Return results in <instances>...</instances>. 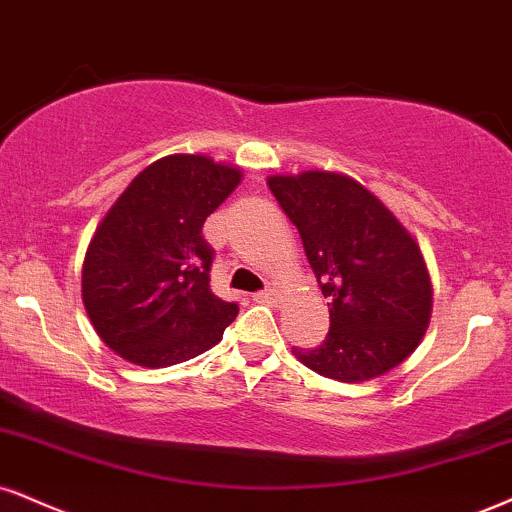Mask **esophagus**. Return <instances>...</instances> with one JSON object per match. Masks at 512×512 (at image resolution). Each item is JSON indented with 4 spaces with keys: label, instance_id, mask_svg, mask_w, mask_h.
I'll return each instance as SVG.
<instances>
[{
    "label": "esophagus",
    "instance_id": "1",
    "mask_svg": "<svg viewBox=\"0 0 512 512\" xmlns=\"http://www.w3.org/2000/svg\"><path fill=\"white\" fill-rule=\"evenodd\" d=\"M252 300H255V303H267V305H276V303H279V293H276L274 288H269V291H260V293H255V295H252Z\"/></svg>",
    "mask_w": 512,
    "mask_h": 512
}]
</instances>
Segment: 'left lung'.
<instances>
[{
	"instance_id": "left-lung-1",
	"label": "left lung",
	"mask_w": 512,
	"mask_h": 512,
	"mask_svg": "<svg viewBox=\"0 0 512 512\" xmlns=\"http://www.w3.org/2000/svg\"><path fill=\"white\" fill-rule=\"evenodd\" d=\"M329 298L331 326L319 348L293 355L322 377L360 384L391 372L420 346L432 319L427 262L384 202L338 171L267 178Z\"/></svg>"
}]
</instances>
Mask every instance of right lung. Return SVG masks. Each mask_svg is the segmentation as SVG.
I'll return each mask as SVG.
<instances>
[{"label":"right lung","instance_id":"right-lung-1","mask_svg":"<svg viewBox=\"0 0 512 512\" xmlns=\"http://www.w3.org/2000/svg\"><path fill=\"white\" fill-rule=\"evenodd\" d=\"M243 178L207 155H169L128 183L90 238L83 305L97 336L140 367H169L217 346L238 315L209 288L202 224Z\"/></svg>","mask_w":512,"mask_h":512}]
</instances>
